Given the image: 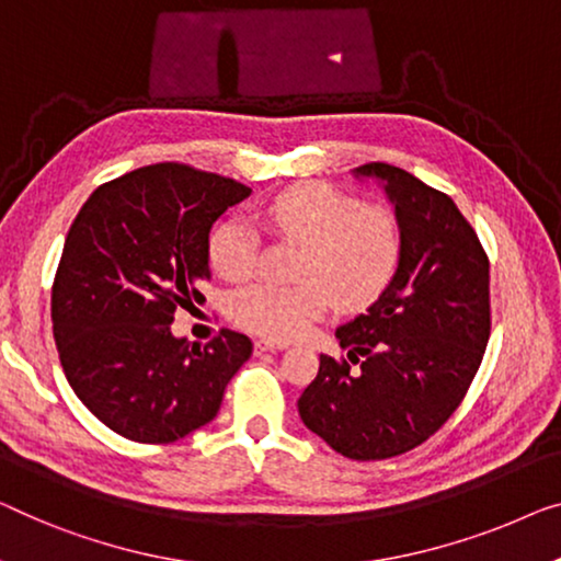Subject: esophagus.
Listing matches in <instances>:
<instances>
[{
    "label": "esophagus",
    "instance_id": "34e87169",
    "mask_svg": "<svg viewBox=\"0 0 561 561\" xmlns=\"http://www.w3.org/2000/svg\"><path fill=\"white\" fill-rule=\"evenodd\" d=\"M287 345L284 342H272V340H256L254 342V353L262 355V353H277V350H284Z\"/></svg>",
    "mask_w": 561,
    "mask_h": 561
}]
</instances>
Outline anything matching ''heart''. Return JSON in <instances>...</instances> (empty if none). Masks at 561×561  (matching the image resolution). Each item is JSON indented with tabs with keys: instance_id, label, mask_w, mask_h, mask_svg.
<instances>
[{
	"instance_id": "1",
	"label": "heart",
	"mask_w": 561,
	"mask_h": 561,
	"mask_svg": "<svg viewBox=\"0 0 561 561\" xmlns=\"http://www.w3.org/2000/svg\"><path fill=\"white\" fill-rule=\"evenodd\" d=\"M256 221L299 247L295 284H252L229 299L231 322L264 340H295L330 307L365 312L392 287L405 259V229L396 214L324 183L272 196L256 208ZM256 254V231L241 219L221 221L208 237V262L227 282L252 277Z\"/></svg>"
}]
</instances>
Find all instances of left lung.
Returning <instances> with one entry per match:
<instances>
[{
  "label": "left lung",
  "mask_w": 561,
  "mask_h": 561,
  "mask_svg": "<svg viewBox=\"0 0 561 561\" xmlns=\"http://www.w3.org/2000/svg\"><path fill=\"white\" fill-rule=\"evenodd\" d=\"M357 173L388 183L405 259L386 295L334 332L347 357L320 355L297 408L337 454L382 461L428 440L471 388L491 334L489 256L443 191L388 163Z\"/></svg>",
  "instance_id": "1"
}]
</instances>
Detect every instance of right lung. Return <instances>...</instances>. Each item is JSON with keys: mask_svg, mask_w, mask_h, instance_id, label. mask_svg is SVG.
<instances>
[{"mask_svg": "<svg viewBox=\"0 0 561 561\" xmlns=\"http://www.w3.org/2000/svg\"><path fill=\"white\" fill-rule=\"evenodd\" d=\"M252 188L186 163H153L98 186L75 216L53 282V332L75 396L138 443H173L214 421L247 334L206 345L171 334L211 279L208 231Z\"/></svg>", "mask_w": 561, "mask_h": 561, "instance_id": "obj_1", "label": "right lung"}]
</instances>
